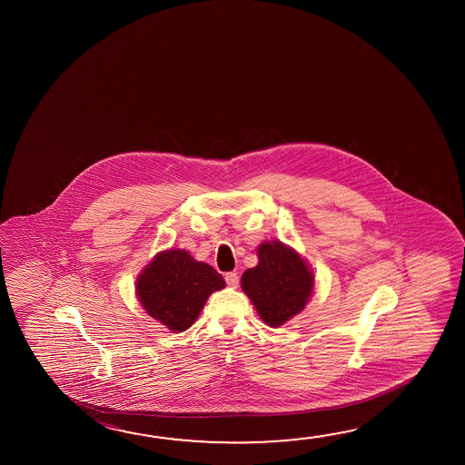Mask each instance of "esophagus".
I'll use <instances>...</instances> for the list:
<instances>
[{
    "mask_svg": "<svg viewBox=\"0 0 465 465\" xmlns=\"http://www.w3.org/2000/svg\"><path fill=\"white\" fill-rule=\"evenodd\" d=\"M238 281H240V279H238L236 272H227V274H225V282L229 283L230 287L235 289L236 285H238Z\"/></svg>",
    "mask_w": 465,
    "mask_h": 465,
    "instance_id": "esophagus-1",
    "label": "esophagus"
}]
</instances>
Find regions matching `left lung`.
Wrapping results in <instances>:
<instances>
[{
  "instance_id": "obj_1",
  "label": "left lung",
  "mask_w": 465,
  "mask_h": 465,
  "mask_svg": "<svg viewBox=\"0 0 465 465\" xmlns=\"http://www.w3.org/2000/svg\"><path fill=\"white\" fill-rule=\"evenodd\" d=\"M258 258V266L242 275V289L261 320L279 328L305 308L314 277L305 259L279 240L259 244Z\"/></svg>"
}]
</instances>
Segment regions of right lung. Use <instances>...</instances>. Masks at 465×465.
I'll list each match as a JSON object with an SVG mask.
<instances>
[{
  "mask_svg": "<svg viewBox=\"0 0 465 465\" xmlns=\"http://www.w3.org/2000/svg\"><path fill=\"white\" fill-rule=\"evenodd\" d=\"M225 287L213 266L184 250H167L137 275L136 295L149 316L172 332H183L198 320L211 293Z\"/></svg>",
  "mask_w": 465,
  "mask_h": 465,
  "instance_id": "1",
  "label": "right lung"
}]
</instances>
